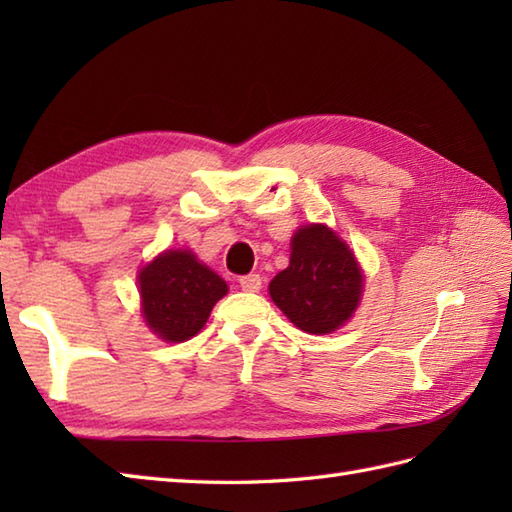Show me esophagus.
Returning a JSON list of instances; mask_svg holds the SVG:
<instances>
[{
	"label": "esophagus",
	"instance_id": "esophagus-1",
	"mask_svg": "<svg viewBox=\"0 0 512 512\" xmlns=\"http://www.w3.org/2000/svg\"><path fill=\"white\" fill-rule=\"evenodd\" d=\"M239 288H242L244 292H259V290H262V277H259V275L239 277Z\"/></svg>",
	"mask_w": 512,
	"mask_h": 512
}]
</instances>
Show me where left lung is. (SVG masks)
I'll return each instance as SVG.
<instances>
[{"label":"left lung","mask_w":512,"mask_h":512,"mask_svg":"<svg viewBox=\"0 0 512 512\" xmlns=\"http://www.w3.org/2000/svg\"><path fill=\"white\" fill-rule=\"evenodd\" d=\"M275 306L308 334H330L352 317L363 295L354 253L332 228L308 224L292 235L290 264L270 281Z\"/></svg>","instance_id":"1"}]
</instances>
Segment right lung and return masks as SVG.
Masks as SVG:
<instances>
[{"instance_id": "obj_1", "label": "right lung", "mask_w": 512, "mask_h": 512, "mask_svg": "<svg viewBox=\"0 0 512 512\" xmlns=\"http://www.w3.org/2000/svg\"><path fill=\"white\" fill-rule=\"evenodd\" d=\"M140 310L162 341L182 343L198 334L228 286L191 250H165L140 268Z\"/></svg>"}]
</instances>
